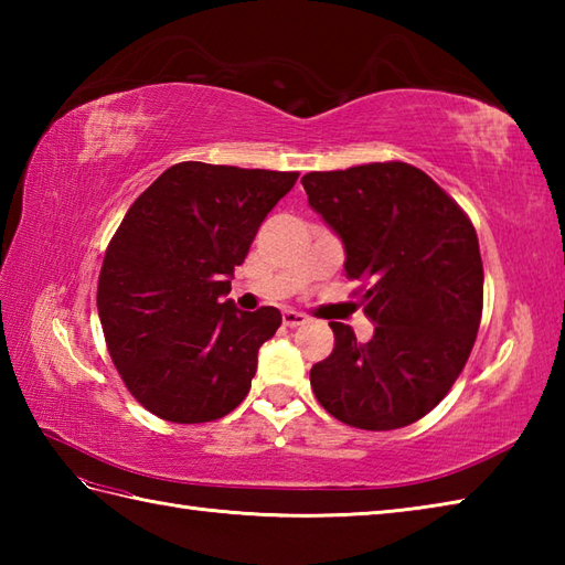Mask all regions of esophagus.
Returning <instances> with one entry per match:
<instances>
[{"label":"esophagus","mask_w":565,"mask_h":565,"mask_svg":"<svg viewBox=\"0 0 565 565\" xmlns=\"http://www.w3.org/2000/svg\"><path fill=\"white\" fill-rule=\"evenodd\" d=\"M281 320H284L286 328H298V326H303L308 318L303 313H298V310H284Z\"/></svg>","instance_id":"34e87169"}]
</instances>
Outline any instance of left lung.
<instances>
[{
    "instance_id": "obj_1",
    "label": "left lung",
    "mask_w": 565,
    "mask_h": 565,
    "mask_svg": "<svg viewBox=\"0 0 565 565\" xmlns=\"http://www.w3.org/2000/svg\"><path fill=\"white\" fill-rule=\"evenodd\" d=\"M310 209L340 235L374 338L330 322L334 347L310 369L318 403L340 423L383 431L417 423L463 371L483 313L473 223L407 162L308 172Z\"/></svg>"
}]
</instances>
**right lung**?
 Instances as JSON below:
<instances>
[{"mask_svg": "<svg viewBox=\"0 0 565 565\" xmlns=\"http://www.w3.org/2000/svg\"><path fill=\"white\" fill-rule=\"evenodd\" d=\"M298 172L179 162L134 201L106 247L97 308L130 395L167 423L225 417L245 401L281 313L237 310L231 276Z\"/></svg>", "mask_w": 565, "mask_h": 565, "instance_id": "obj_1", "label": "right lung"}]
</instances>
